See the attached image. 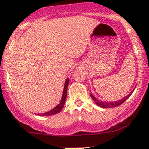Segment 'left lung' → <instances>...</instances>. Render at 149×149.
Segmentation results:
<instances>
[{"label":"left lung","mask_w":149,"mask_h":149,"mask_svg":"<svg viewBox=\"0 0 149 149\" xmlns=\"http://www.w3.org/2000/svg\"><path fill=\"white\" fill-rule=\"evenodd\" d=\"M133 91H134V89H133ZM132 92L130 94H129V95H127V96H125V97L123 98L122 100H118V101H116V102H102V101H100L99 100H97V99H96L94 95H92V94H90V96H91L92 99L94 100V102L96 103V105H98V106H100V107H102V108H106V109L113 108V107H116V106H120L121 104H123V102H125V100H126L131 95V94L132 93Z\"/></svg>","instance_id":"obj_1"}]
</instances>
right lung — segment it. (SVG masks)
Returning a JSON list of instances; mask_svg holds the SVG:
<instances>
[{
  "instance_id": "add662e5",
  "label": "right lung",
  "mask_w": 149,
  "mask_h": 149,
  "mask_svg": "<svg viewBox=\"0 0 149 149\" xmlns=\"http://www.w3.org/2000/svg\"><path fill=\"white\" fill-rule=\"evenodd\" d=\"M69 79H66V82H65V85H64V89H63V93L62 99L60 100V103L58 104L57 106L54 107L53 109H51L49 112H44V113H41V114H37L38 116H52V115H55L58 112H60L61 110L63 108L64 104L66 102V93H67V87H68L69 84Z\"/></svg>"
}]
</instances>
